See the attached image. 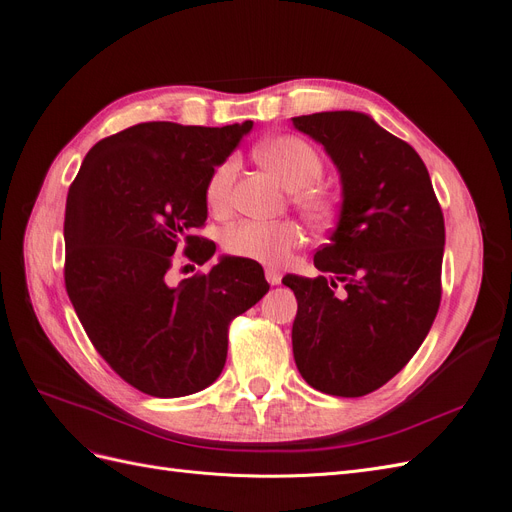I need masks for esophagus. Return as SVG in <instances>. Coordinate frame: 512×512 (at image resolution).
Segmentation results:
<instances>
[{
  "instance_id": "1",
  "label": "esophagus",
  "mask_w": 512,
  "mask_h": 512,
  "mask_svg": "<svg viewBox=\"0 0 512 512\" xmlns=\"http://www.w3.org/2000/svg\"><path fill=\"white\" fill-rule=\"evenodd\" d=\"M265 277H267V282H269L271 286H277V284L282 282V273L277 271V269H267V271H265Z\"/></svg>"
}]
</instances>
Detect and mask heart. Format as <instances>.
Returning <instances> with one entry per match:
<instances>
[{
    "mask_svg": "<svg viewBox=\"0 0 512 512\" xmlns=\"http://www.w3.org/2000/svg\"><path fill=\"white\" fill-rule=\"evenodd\" d=\"M258 158L280 177L286 188L292 190V205L301 211L312 226H327L335 215L333 196L322 190L316 181L324 173L320 153L299 136H275L258 147ZM239 162L235 158L224 160L211 173L205 196L207 205L215 213H224L230 207L232 183H235ZM303 243V230L290 220L280 222H254L247 220L232 226L224 247L232 256L260 262V265L282 267L292 252Z\"/></svg>",
    "mask_w": 512,
    "mask_h": 512,
    "instance_id": "obj_1",
    "label": "heart"
}]
</instances>
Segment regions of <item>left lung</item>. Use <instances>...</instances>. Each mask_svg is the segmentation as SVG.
<instances>
[{
    "label": "left lung",
    "mask_w": 512,
    "mask_h": 512,
    "mask_svg": "<svg viewBox=\"0 0 512 512\" xmlns=\"http://www.w3.org/2000/svg\"><path fill=\"white\" fill-rule=\"evenodd\" d=\"M342 175V211L314 256L318 277L286 275L297 297L292 352L309 386L363 397L406 367L442 299L444 215L427 166L354 111L292 117Z\"/></svg>",
    "instance_id": "1"
}]
</instances>
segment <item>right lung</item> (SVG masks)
I'll return each mask as SVG.
<instances>
[{"label":"right lung","instance_id":"obj_1","mask_svg":"<svg viewBox=\"0 0 512 512\" xmlns=\"http://www.w3.org/2000/svg\"><path fill=\"white\" fill-rule=\"evenodd\" d=\"M254 123L224 128L147 121L89 149L66 200L64 280L87 337L119 378L151 397L218 380L228 327L265 297L254 260L222 258L170 286L177 252L205 265L215 243L205 188Z\"/></svg>","mask_w":512,"mask_h":512}]
</instances>
